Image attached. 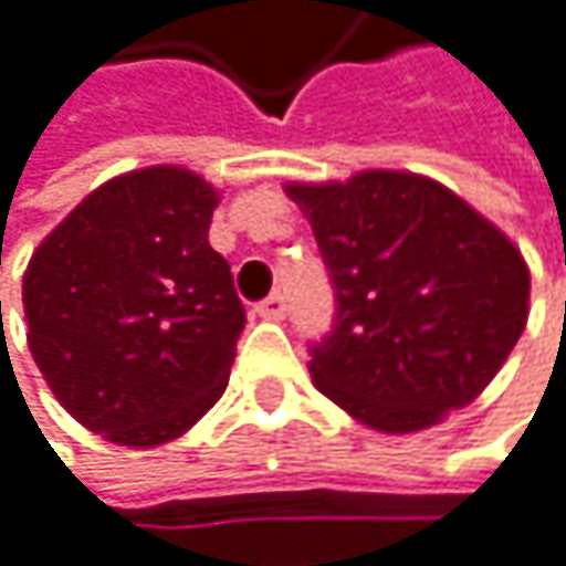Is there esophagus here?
Instances as JSON below:
<instances>
[{"label":"esophagus","mask_w":566,"mask_h":566,"mask_svg":"<svg viewBox=\"0 0 566 566\" xmlns=\"http://www.w3.org/2000/svg\"><path fill=\"white\" fill-rule=\"evenodd\" d=\"M264 322H281L289 315V302H285V295H268L264 302H258V308H254Z\"/></svg>","instance_id":"obj_1"}]
</instances>
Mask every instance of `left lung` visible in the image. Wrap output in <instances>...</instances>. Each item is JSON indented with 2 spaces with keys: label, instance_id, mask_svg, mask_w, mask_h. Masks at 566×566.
<instances>
[{
  "label": "left lung",
  "instance_id": "left-lung-1",
  "mask_svg": "<svg viewBox=\"0 0 566 566\" xmlns=\"http://www.w3.org/2000/svg\"><path fill=\"white\" fill-rule=\"evenodd\" d=\"M285 191L312 221L338 302L332 335L312 345L315 388L385 434L471 405L527 325L531 271L514 241L415 171Z\"/></svg>",
  "mask_w": 566,
  "mask_h": 566
}]
</instances>
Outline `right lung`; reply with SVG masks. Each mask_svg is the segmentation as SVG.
Wrapping results in <instances>:
<instances>
[{
    "instance_id": "add662e5",
    "label": "right lung",
    "mask_w": 566,
    "mask_h": 566,
    "mask_svg": "<svg viewBox=\"0 0 566 566\" xmlns=\"http://www.w3.org/2000/svg\"><path fill=\"white\" fill-rule=\"evenodd\" d=\"M214 205L188 168H138L32 251L29 352L59 405L115 444L175 441L224 395L244 308L208 244Z\"/></svg>"
}]
</instances>
